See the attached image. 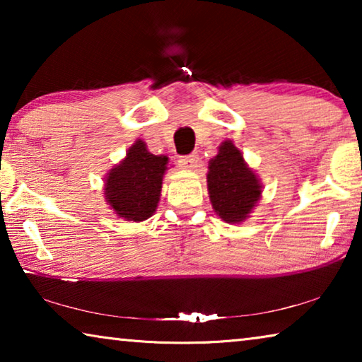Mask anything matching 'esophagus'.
<instances>
[{"instance_id": "obj_1", "label": "esophagus", "mask_w": 362, "mask_h": 362, "mask_svg": "<svg viewBox=\"0 0 362 362\" xmlns=\"http://www.w3.org/2000/svg\"><path fill=\"white\" fill-rule=\"evenodd\" d=\"M198 161H199V156L193 153V155H188V156H183L180 158V166L187 170H193L196 166H198Z\"/></svg>"}]
</instances>
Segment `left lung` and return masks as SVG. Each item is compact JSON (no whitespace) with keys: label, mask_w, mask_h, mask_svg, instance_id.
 I'll return each instance as SVG.
<instances>
[{"label":"left lung","mask_w":362,"mask_h":362,"mask_svg":"<svg viewBox=\"0 0 362 362\" xmlns=\"http://www.w3.org/2000/svg\"><path fill=\"white\" fill-rule=\"evenodd\" d=\"M207 192L212 209L226 223H243L262 198L259 175L244 161L233 140H223L207 166Z\"/></svg>","instance_id":"8db88e82"}]
</instances>
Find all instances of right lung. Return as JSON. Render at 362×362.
I'll return each instance as SVG.
<instances>
[{
  "instance_id": "1",
  "label": "right lung",
  "mask_w": 362,
  "mask_h": 362,
  "mask_svg": "<svg viewBox=\"0 0 362 362\" xmlns=\"http://www.w3.org/2000/svg\"><path fill=\"white\" fill-rule=\"evenodd\" d=\"M168 163V156L153 155L144 140L137 139L105 175L103 198L110 209L126 222L150 218L158 209Z\"/></svg>"
}]
</instances>
